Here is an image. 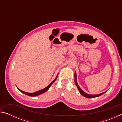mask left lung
<instances>
[{
    "label": "left lung",
    "instance_id": "obj_1",
    "mask_svg": "<svg viewBox=\"0 0 122 122\" xmlns=\"http://www.w3.org/2000/svg\"><path fill=\"white\" fill-rule=\"evenodd\" d=\"M74 77H75V83L76 84V86H77V88L78 89V90H79V92H80V94H81L82 96H83L84 97H85L86 98H95V97H98L101 95H102L104 94L105 92H106L107 91V90L106 92H103L102 93H101V94H97V95H90V94H86V92H84V91L79 86H78V84L77 82V78H76V72L75 71V75H74Z\"/></svg>",
    "mask_w": 122,
    "mask_h": 122
}]
</instances>
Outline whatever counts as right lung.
Instances as JSON below:
<instances>
[{"instance_id": "1", "label": "right lung", "mask_w": 122, "mask_h": 122, "mask_svg": "<svg viewBox=\"0 0 122 122\" xmlns=\"http://www.w3.org/2000/svg\"><path fill=\"white\" fill-rule=\"evenodd\" d=\"M57 76H58V74H57V76H56V77H55V78L54 80H53V81L51 82V83L49 84V85L47 86H46V88H45L44 89H41V90H39V91H37V92H33V93H29V92H24V91H22V90H20V89H19V88H18V87H17V88L18 89V90H19L20 92H21L22 93H23V94H25V95H28V96H38V95H41V94H43V93H44V92H46V91H47L48 90V89H49V88H50V86L52 85V84L54 83V82L55 81H56V80L57 79Z\"/></svg>"}]
</instances>
